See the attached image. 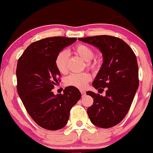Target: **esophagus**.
I'll list each match as a JSON object with an SVG mask.
<instances>
[{"instance_id": "esophagus-1", "label": "esophagus", "mask_w": 153, "mask_h": 153, "mask_svg": "<svg viewBox=\"0 0 153 153\" xmlns=\"http://www.w3.org/2000/svg\"><path fill=\"white\" fill-rule=\"evenodd\" d=\"M80 92H81V94H82V95H85V94H86V92H85V91H84V90H80Z\"/></svg>"}]
</instances>
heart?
Instances as JSON below:
<instances>
[{
  "label": "heart",
  "mask_w": 153,
  "mask_h": 153,
  "mask_svg": "<svg viewBox=\"0 0 153 153\" xmlns=\"http://www.w3.org/2000/svg\"><path fill=\"white\" fill-rule=\"evenodd\" d=\"M74 52L84 61H87V66L94 69L97 66V61H92L94 56V51L92 48L84 44H78L74 48ZM68 53L67 51H61L56 56L54 64L57 70L61 73H65L68 71ZM92 79L91 75L88 73H73L67 77L65 80V84L67 86L74 87L78 89L85 88L88 83Z\"/></svg>",
  "instance_id": "obj_1"
}]
</instances>
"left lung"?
I'll list each match as a JSON object with an SVG mask.
<instances>
[{"label": "left lung", "mask_w": 153, "mask_h": 153, "mask_svg": "<svg viewBox=\"0 0 153 153\" xmlns=\"http://www.w3.org/2000/svg\"><path fill=\"white\" fill-rule=\"evenodd\" d=\"M78 39L96 46L102 53L103 63L92 85L102 92L105 88V95L87 92L94 98L88 114L94 125L102 128H111L127 114L138 88L136 56L128 44L115 36L99 35Z\"/></svg>", "instance_id": "8db88e82"}]
</instances>
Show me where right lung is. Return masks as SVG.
I'll use <instances>...</instances> for the list:
<instances>
[{
    "label": "right lung",
    "instance_id": "right-lung-1",
    "mask_svg": "<svg viewBox=\"0 0 153 153\" xmlns=\"http://www.w3.org/2000/svg\"><path fill=\"white\" fill-rule=\"evenodd\" d=\"M76 38L55 36L32 43L18 60L17 90L27 111L39 126L56 131L68 121L70 110L81 97L78 88L67 87L63 94L54 95L51 90L60 82L61 73L54 59Z\"/></svg>",
    "mask_w": 153,
    "mask_h": 153
}]
</instances>
